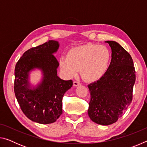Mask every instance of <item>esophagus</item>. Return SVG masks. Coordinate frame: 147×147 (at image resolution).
I'll return each instance as SVG.
<instances>
[{
	"instance_id": "obj_1",
	"label": "esophagus",
	"mask_w": 147,
	"mask_h": 147,
	"mask_svg": "<svg viewBox=\"0 0 147 147\" xmlns=\"http://www.w3.org/2000/svg\"><path fill=\"white\" fill-rule=\"evenodd\" d=\"M73 85H74V86L76 87V86H80V85H81V84H80V82H79L78 81H74V82H73Z\"/></svg>"
}]
</instances>
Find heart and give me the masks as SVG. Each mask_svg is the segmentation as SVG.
<instances>
[{
    "label": "heart",
    "instance_id": "1",
    "mask_svg": "<svg viewBox=\"0 0 147 147\" xmlns=\"http://www.w3.org/2000/svg\"><path fill=\"white\" fill-rule=\"evenodd\" d=\"M111 59L108 47L89 43L72 48L67 57L59 59V67L68 77H74L80 70L81 76L88 82H95L105 74Z\"/></svg>",
    "mask_w": 147,
    "mask_h": 147
}]
</instances>
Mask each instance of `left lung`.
<instances>
[{"instance_id": "1", "label": "left lung", "mask_w": 147, "mask_h": 147, "mask_svg": "<svg viewBox=\"0 0 147 147\" xmlns=\"http://www.w3.org/2000/svg\"><path fill=\"white\" fill-rule=\"evenodd\" d=\"M111 60L106 73L88 85L91 94L88 115L92 121L109 125L118 120L132 101L136 71L133 59L118 43L107 41Z\"/></svg>"}]
</instances>
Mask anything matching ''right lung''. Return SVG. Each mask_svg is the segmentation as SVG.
Masks as SVG:
<instances>
[{"label":"right lung","instance_id":"add662e5","mask_svg":"<svg viewBox=\"0 0 147 147\" xmlns=\"http://www.w3.org/2000/svg\"><path fill=\"white\" fill-rule=\"evenodd\" d=\"M58 41L50 40L26 51L15 68L14 92L24 115L39 124L56 121L62 113V98L73 86V81L63 80L57 75L59 63L54 53ZM41 69L44 77L38 86L32 89L28 82L29 72Z\"/></svg>","mask_w":147,"mask_h":147}]
</instances>
